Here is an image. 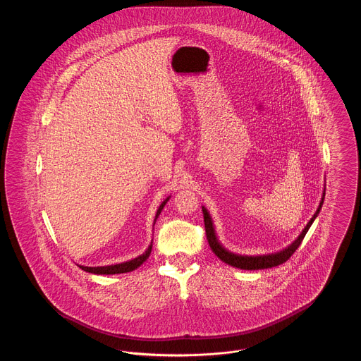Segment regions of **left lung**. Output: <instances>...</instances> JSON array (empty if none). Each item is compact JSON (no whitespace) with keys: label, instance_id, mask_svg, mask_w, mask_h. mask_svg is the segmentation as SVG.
Here are the masks:
<instances>
[{"label":"left lung","instance_id":"left-lung-1","mask_svg":"<svg viewBox=\"0 0 361 361\" xmlns=\"http://www.w3.org/2000/svg\"><path fill=\"white\" fill-rule=\"evenodd\" d=\"M324 200H325V188H324V193H322L319 206L317 208L315 214H314L312 218L310 219L309 224L305 226V228H303L302 233L298 235V238H295V240H293L292 243H290L287 247H284V249H281V250H279V252H275V253L258 255V256H245V255H237V253H234V252H230L228 249L224 247V245H222V242L218 238V234H216L215 224H214L211 214L208 212V209H207L206 207L202 206L203 215H204L207 240H208V243H209L212 252L218 256V258H221L224 262H226L227 265H231V267H234V268L243 269V271H257V269L274 268V267H277V265L286 262V261L293 255V252L299 247V245L302 243L305 235L307 234L311 224L315 221V218L318 216V214H319V211H321V208H322V204H324Z\"/></svg>","mask_w":361,"mask_h":361}]
</instances>
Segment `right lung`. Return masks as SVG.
Masks as SVG:
<instances>
[{
  "label": "right lung",
  "mask_w": 361,
  "mask_h": 361,
  "mask_svg": "<svg viewBox=\"0 0 361 361\" xmlns=\"http://www.w3.org/2000/svg\"><path fill=\"white\" fill-rule=\"evenodd\" d=\"M169 199H171V196H168V197L159 204V207H158V209H157V212H155L153 227H154L155 222H157V219H158L161 211L164 209V207L168 203ZM152 247H153V240L150 242L149 247H147L142 255H139L137 257L133 258V259L121 262V264H112V265H104V267H84V265H78V267H80L82 271L89 272V274H93V275H118V274L133 272L134 269L139 268V267L149 258L150 253H152Z\"/></svg>",
  "instance_id": "obj_1"
}]
</instances>
